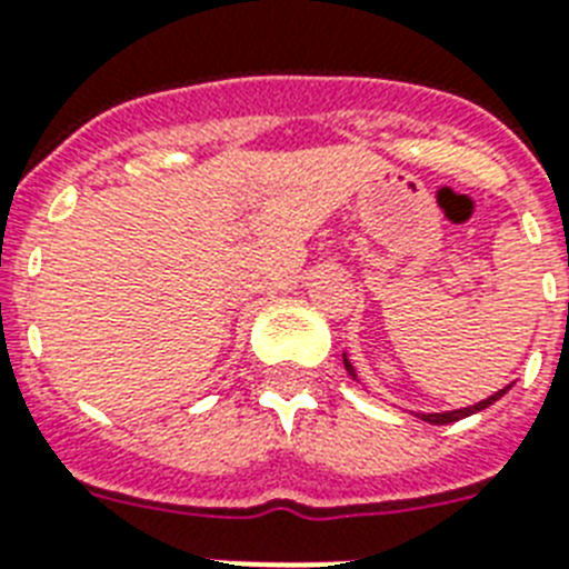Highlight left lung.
Returning a JSON list of instances; mask_svg holds the SVG:
<instances>
[{
	"instance_id": "obj_1",
	"label": "left lung",
	"mask_w": 569,
	"mask_h": 569,
	"mask_svg": "<svg viewBox=\"0 0 569 569\" xmlns=\"http://www.w3.org/2000/svg\"><path fill=\"white\" fill-rule=\"evenodd\" d=\"M342 363H346V372H349L351 378H358V375H355V369H351V363H349V360H342ZM506 392H509V387H506V389H500V392H495V396H488L486 401L473 403V407H465V410H453V412H427V416H421V419H425V421H430V425H450V421H459V419H465V416H471V412H480V410H486L488 403H495L497 398H500V396H506Z\"/></svg>"
}]
</instances>
